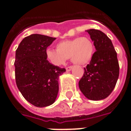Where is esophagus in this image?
I'll return each instance as SVG.
<instances>
[{
  "instance_id": "obj_1",
  "label": "esophagus",
  "mask_w": 131,
  "mask_h": 131,
  "mask_svg": "<svg viewBox=\"0 0 131 131\" xmlns=\"http://www.w3.org/2000/svg\"><path fill=\"white\" fill-rule=\"evenodd\" d=\"M71 69H72V67H71V66H69V67H67L66 68V70H67V71H71Z\"/></svg>"
}]
</instances>
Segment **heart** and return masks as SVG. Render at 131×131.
I'll return each instance as SVG.
<instances>
[{
    "label": "heart",
    "mask_w": 131,
    "mask_h": 131,
    "mask_svg": "<svg viewBox=\"0 0 131 131\" xmlns=\"http://www.w3.org/2000/svg\"><path fill=\"white\" fill-rule=\"evenodd\" d=\"M56 49L46 50L47 59L55 66L64 64L69 57L74 64H85L91 61L94 53L93 43L90 38L85 36L60 42Z\"/></svg>",
    "instance_id": "1"
}]
</instances>
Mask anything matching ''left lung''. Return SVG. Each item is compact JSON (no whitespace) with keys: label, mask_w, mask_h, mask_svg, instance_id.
Wrapping results in <instances>:
<instances>
[{"label":"left lung","mask_w":131,"mask_h":131,"mask_svg":"<svg viewBox=\"0 0 131 131\" xmlns=\"http://www.w3.org/2000/svg\"><path fill=\"white\" fill-rule=\"evenodd\" d=\"M96 51L79 82L82 93L91 100H100L110 95L115 87L119 75L117 53L112 40L97 29L86 31Z\"/></svg>","instance_id":"obj_1"}]
</instances>
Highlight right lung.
Wrapping results in <instances>:
<instances>
[{
  "instance_id": "obj_1",
  "label": "right lung",
  "mask_w": 131,
  "mask_h": 131,
  "mask_svg": "<svg viewBox=\"0 0 131 131\" xmlns=\"http://www.w3.org/2000/svg\"><path fill=\"white\" fill-rule=\"evenodd\" d=\"M55 39L31 34L24 38L16 50V84L24 98L36 107L54 103L59 91V77L66 71L46 57V49Z\"/></svg>"
}]
</instances>
